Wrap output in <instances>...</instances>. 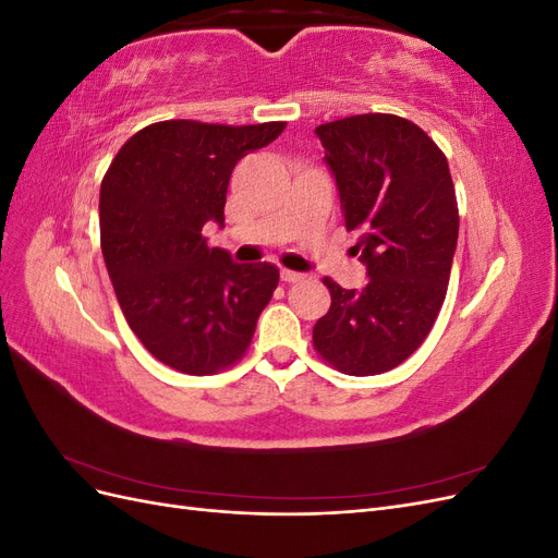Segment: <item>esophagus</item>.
<instances>
[{
	"label": "esophagus",
	"instance_id": "obj_1",
	"mask_svg": "<svg viewBox=\"0 0 558 558\" xmlns=\"http://www.w3.org/2000/svg\"><path fill=\"white\" fill-rule=\"evenodd\" d=\"M305 279H307V275L293 272V269H281V281H286V283H300V281H305Z\"/></svg>",
	"mask_w": 558,
	"mask_h": 558
}]
</instances>
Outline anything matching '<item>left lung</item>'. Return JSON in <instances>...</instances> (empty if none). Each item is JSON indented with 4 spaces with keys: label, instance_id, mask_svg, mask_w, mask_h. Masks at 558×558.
<instances>
[{
    "label": "left lung",
    "instance_id": "left-lung-1",
    "mask_svg": "<svg viewBox=\"0 0 558 558\" xmlns=\"http://www.w3.org/2000/svg\"><path fill=\"white\" fill-rule=\"evenodd\" d=\"M335 174L347 230H359L363 291L330 277V310L314 326L320 359L351 377L398 367L442 310L459 240L447 158L416 123L361 113L316 128Z\"/></svg>",
    "mask_w": 558,
    "mask_h": 558
}]
</instances>
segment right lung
<instances>
[{
  "label": "right lung",
  "mask_w": 558,
  "mask_h": 558,
  "mask_svg": "<svg viewBox=\"0 0 558 558\" xmlns=\"http://www.w3.org/2000/svg\"><path fill=\"white\" fill-rule=\"evenodd\" d=\"M286 123H150L121 146L99 189V244L128 326L148 353L183 375L240 363L279 269L232 263L205 223L223 226L238 160Z\"/></svg>",
  "instance_id": "1"
}]
</instances>
